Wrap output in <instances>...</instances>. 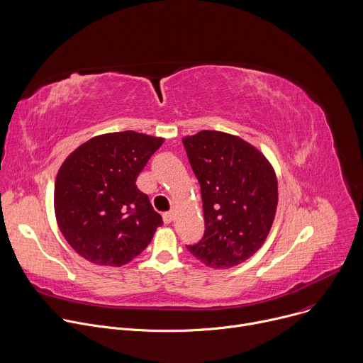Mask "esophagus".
Listing matches in <instances>:
<instances>
[{
	"mask_svg": "<svg viewBox=\"0 0 363 363\" xmlns=\"http://www.w3.org/2000/svg\"><path fill=\"white\" fill-rule=\"evenodd\" d=\"M174 218H175L174 211H169V213H165V214H164V223H165V224H171V223L174 221Z\"/></svg>",
	"mask_w": 363,
	"mask_h": 363,
	"instance_id": "esophagus-1",
	"label": "esophagus"
}]
</instances>
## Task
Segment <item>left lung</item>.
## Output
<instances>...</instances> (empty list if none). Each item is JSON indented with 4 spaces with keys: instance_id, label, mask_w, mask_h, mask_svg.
Wrapping results in <instances>:
<instances>
[{
    "instance_id": "obj_1",
    "label": "left lung",
    "mask_w": 363,
    "mask_h": 363,
    "mask_svg": "<svg viewBox=\"0 0 363 363\" xmlns=\"http://www.w3.org/2000/svg\"><path fill=\"white\" fill-rule=\"evenodd\" d=\"M199 182L205 233L188 251L213 269L241 264L264 244L279 192L264 155L238 136L201 130L182 139Z\"/></svg>"
}]
</instances>
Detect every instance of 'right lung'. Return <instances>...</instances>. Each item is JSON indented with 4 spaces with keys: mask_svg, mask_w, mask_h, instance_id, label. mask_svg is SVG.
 I'll use <instances>...</instances> for the list:
<instances>
[{
    "mask_svg": "<svg viewBox=\"0 0 363 363\" xmlns=\"http://www.w3.org/2000/svg\"><path fill=\"white\" fill-rule=\"evenodd\" d=\"M164 143L133 130L99 135L59 169L55 213L70 247L87 262L121 267L139 255L164 224L136 178Z\"/></svg>",
    "mask_w": 363,
    "mask_h": 363,
    "instance_id": "add662e5",
    "label": "right lung"
}]
</instances>
